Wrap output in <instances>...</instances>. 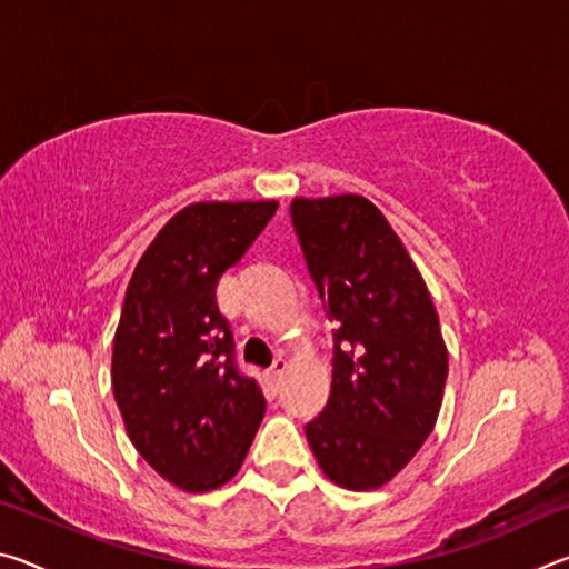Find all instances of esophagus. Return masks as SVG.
Here are the masks:
<instances>
[{
  "mask_svg": "<svg viewBox=\"0 0 569 569\" xmlns=\"http://www.w3.org/2000/svg\"><path fill=\"white\" fill-rule=\"evenodd\" d=\"M283 373H286V361L278 359L271 369L266 371V381H268V389L271 391H278L281 389V381H283Z\"/></svg>",
  "mask_w": 569,
  "mask_h": 569,
  "instance_id": "esophagus-1",
  "label": "esophagus"
}]
</instances>
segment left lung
Wrapping results in <instances>:
<instances>
[{
    "instance_id": "8db88e82",
    "label": "left lung",
    "mask_w": 569,
    "mask_h": 569,
    "mask_svg": "<svg viewBox=\"0 0 569 569\" xmlns=\"http://www.w3.org/2000/svg\"><path fill=\"white\" fill-rule=\"evenodd\" d=\"M291 220L333 331L331 397L306 423L323 475L379 489L435 429L449 356L427 283L381 210L361 196L296 198Z\"/></svg>"
}]
</instances>
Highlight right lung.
Segmentation results:
<instances>
[{"instance_id": "1", "label": "right lung", "mask_w": 569, "mask_h": 569, "mask_svg": "<svg viewBox=\"0 0 569 569\" xmlns=\"http://www.w3.org/2000/svg\"><path fill=\"white\" fill-rule=\"evenodd\" d=\"M276 200L192 203L134 266L112 346V391L140 457L186 492L238 475L266 399L240 373L218 278L273 218Z\"/></svg>"}]
</instances>
